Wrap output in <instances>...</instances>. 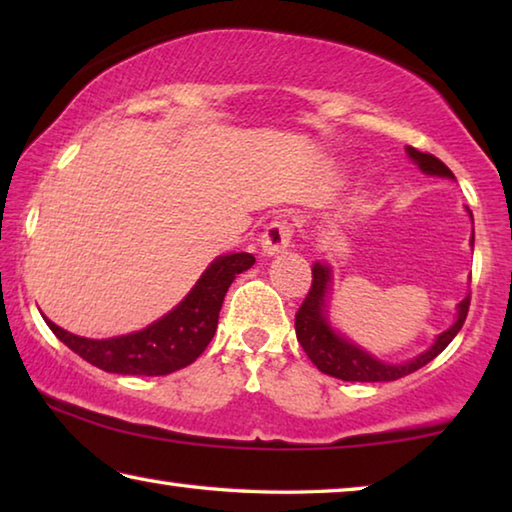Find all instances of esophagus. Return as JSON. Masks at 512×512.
<instances>
[{
	"mask_svg": "<svg viewBox=\"0 0 512 512\" xmlns=\"http://www.w3.org/2000/svg\"><path fill=\"white\" fill-rule=\"evenodd\" d=\"M293 237V225L289 221H273L266 225L264 235H262V250L264 255H277L284 253L289 248Z\"/></svg>",
	"mask_w": 512,
	"mask_h": 512,
	"instance_id": "obj_1",
	"label": "esophagus"
}]
</instances>
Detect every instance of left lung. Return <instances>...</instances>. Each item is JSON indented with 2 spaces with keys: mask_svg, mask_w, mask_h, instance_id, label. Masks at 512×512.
<instances>
[{
  "mask_svg": "<svg viewBox=\"0 0 512 512\" xmlns=\"http://www.w3.org/2000/svg\"><path fill=\"white\" fill-rule=\"evenodd\" d=\"M406 153L411 155V160L418 164L424 173L431 176H447L454 178V173L449 171L445 162H440L436 155L422 153L418 149L409 146ZM474 246V235H472ZM329 284V268L323 264H316L311 268V287L309 293L302 300L300 309L296 311V336L302 350L307 352L311 363L325 372L329 377L343 379V381H395L402 379L411 372L427 366L443 352L449 343H452L458 329L463 327L467 311H470V296H467L461 305H458V318L456 323L443 332L436 339L431 348L420 354L418 359L406 361V363H384L375 357H370L368 352L359 350L357 345H352L343 339V336L334 334V329L325 323L323 307H325V293Z\"/></svg>",
  "mask_w": 512,
  "mask_h": 512,
  "instance_id": "obj_1",
  "label": "left lung"
}]
</instances>
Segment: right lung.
<instances>
[{
	"mask_svg": "<svg viewBox=\"0 0 512 512\" xmlns=\"http://www.w3.org/2000/svg\"><path fill=\"white\" fill-rule=\"evenodd\" d=\"M253 264L255 257L250 253L219 257L176 309L142 332L117 339H83L45 320L69 350L101 370L117 375H169L201 357L216 332L225 291L239 273Z\"/></svg>",
	"mask_w": 512,
	"mask_h": 512,
	"instance_id": "1",
	"label": "right lung"
}]
</instances>
